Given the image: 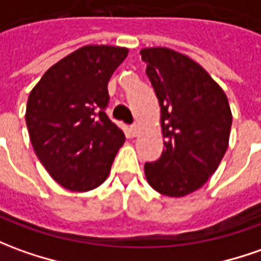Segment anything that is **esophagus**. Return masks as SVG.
Wrapping results in <instances>:
<instances>
[{
	"label": "esophagus",
	"instance_id": "esophagus-1",
	"mask_svg": "<svg viewBox=\"0 0 261 261\" xmlns=\"http://www.w3.org/2000/svg\"><path fill=\"white\" fill-rule=\"evenodd\" d=\"M138 130H140V127H138L137 124H133V125H130V131L133 136H137Z\"/></svg>",
	"mask_w": 261,
	"mask_h": 261
}]
</instances>
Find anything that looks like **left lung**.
<instances>
[{
    "label": "left lung",
    "instance_id": "left-lung-1",
    "mask_svg": "<svg viewBox=\"0 0 261 261\" xmlns=\"http://www.w3.org/2000/svg\"><path fill=\"white\" fill-rule=\"evenodd\" d=\"M161 110L164 150L144 173L168 197L196 191L217 170L228 147L231 111L224 91L187 56L170 48L140 51Z\"/></svg>",
    "mask_w": 261,
    "mask_h": 261
}]
</instances>
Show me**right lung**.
Returning <instances> with one entry per match:
<instances>
[{
    "label": "right lung",
    "instance_id": "right-lung-1",
    "mask_svg": "<svg viewBox=\"0 0 261 261\" xmlns=\"http://www.w3.org/2000/svg\"><path fill=\"white\" fill-rule=\"evenodd\" d=\"M128 49L86 45L49 68L30 93L25 121L38 160L71 191L108 177L124 133L106 114L108 81Z\"/></svg>",
    "mask_w": 261,
    "mask_h": 261
}]
</instances>
